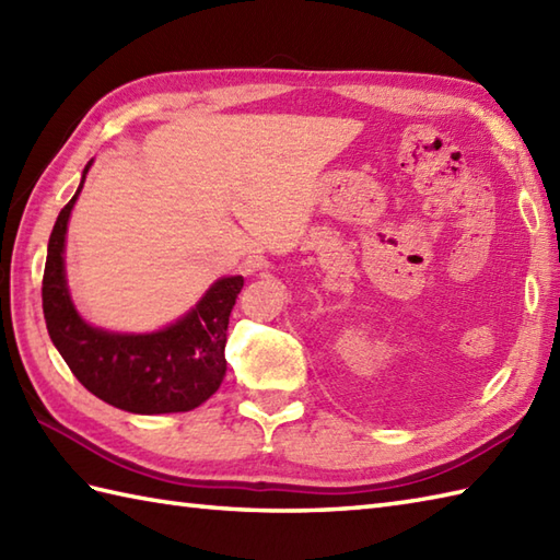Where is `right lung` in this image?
<instances>
[{
    "label": "right lung",
    "instance_id": "1",
    "mask_svg": "<svg viewBox=\"0 0 560 560\" xmlns=\"http://www.w3.org/2000/svg\"><path fill=\"white\" fill-rule=\"evenodd\" d=\"M77 195L59 211L47 243L43 313L47 335L69 371L91 395L129 413L192 411L205 404L225 375V329L243 289V277H221L195 307L156 331H113L93 327L77 311L67 287L65 245Z\"/></svg>",
    "mask_w": 560,
    "mask_h": 560
}]
</instances>
